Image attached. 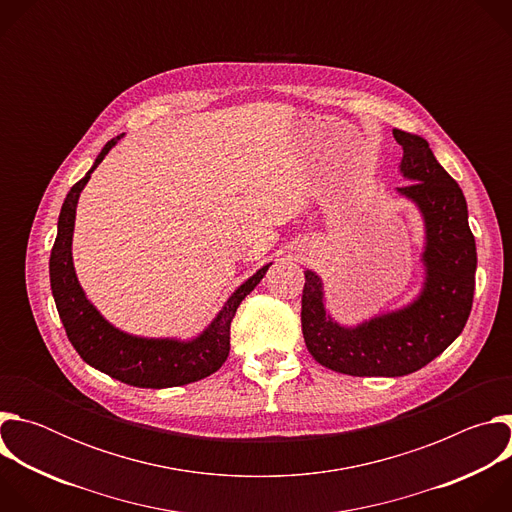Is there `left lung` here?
<instances>
[{"label":"left lung","mask_w":512,"mask_h":512,"mask_svg":"<svg viewBox=\"0 0 512 512\" xmlns=\"http://www.w3.org/2000/svg\"><path fill=\"white\" fill-rule=\"evenodd\" d=\"M393 137L403 148L399 170L411 182L397 192L419 208L425 227V279L419 296L399 310L342 326L326 310L320 275L306 271V346L322 367L352 377H403L419 371L462 334L474 300L478 259L464 192L423 137L401 129H393Z\"/></svg>","instance_id":"8db88e82"}]
</instances>
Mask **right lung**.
<instances>
[{"label":"right lung","mask_w":512,"mask_h":512,"mask_svg":"<svg viewBox=\"0 0 512 512\" xmlns=\"http://www.w3.org/2000/svg\"><path fill=\"white\" fill-rule=\"evenodd\" d=\"M123 135L125 133L105 143L93 168L64 198L56 241L50 253L52 296L70 344L93 369L141 389L180 387L200 381L223 367L231 350V322L237 308L263 279L271 263L263 265L239 285L208 328L192 340L133 336L107 322L87 300L77 279L75 263H72V231H75L77 204L85 184Z\"/></svg>","instance_id":"add662e5"}]
</instances>
